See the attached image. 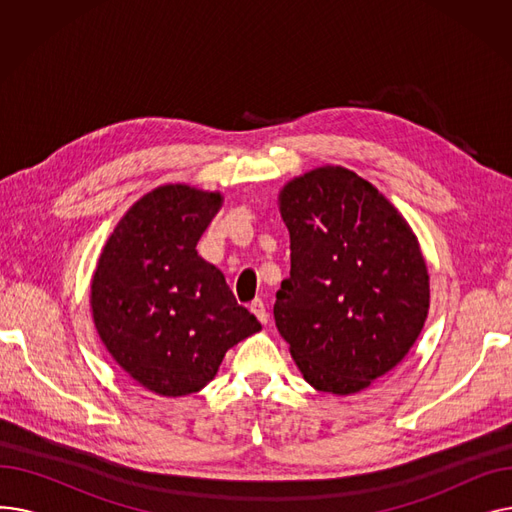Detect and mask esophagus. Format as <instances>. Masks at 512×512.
<instances>
[{
    "label": "esophagus",
    "instance_id": "esophagus-1",
    "mask_svg": "<svg viewBox=\"0 0 512 512\" xmlns=\"http://www.w3.org/2000/svg\"><path fill=\"white\" fill-rule=\"evenodd\" d=\"M251 313L261 321V324L265 326L267 324V319H270V315H267V309H265V305L261 303V301H255V303H251Z\"/></svg>",
    "mask_w": 512,
    "mask_h": 512
}]
</instances>
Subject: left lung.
<instances>
[{"mask_svg": "<svg viewBox=\"0 0 512 512\" xmlns=\"http://www.w3.org/2000/svg\"><path fill=\"white\" fill-rule=\"evenodd\" d=\"M278 207L290 276L276 294V328L309 386L357 394L405 359L425 326L419 240L378 188L342 166L288 180Z\"/></svg>", "mask_w": 512, "mask_h": 512, "instance_id": "8db88e82", "label": "left lung"}]
</instances>
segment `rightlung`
Segmentation results:
<instances>
[{
	"label": "right lung",
	"instance_id": "1",
	"mask_svg": "<svg viewBox=\"0 0 512 512\" xmlns=\"http://www.w3.org/2000/svg\"><path fill=\"white\" fill-rule=\"evenodd\" d=\"M222 203L220 191L161 184L122 215L99 255L95 330L130 380L157 396L203 390L228 348L261 330L224 274L197 253Z\"/></svg>",
	"mask_w": 512,
	"mask_h": 512
}]
</instances>
